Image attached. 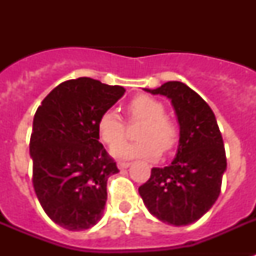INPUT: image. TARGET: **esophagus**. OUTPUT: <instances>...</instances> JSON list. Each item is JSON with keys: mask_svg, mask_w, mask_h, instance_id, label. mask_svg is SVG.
<instances>
[{"mask_svg": "<svg viewBox=\"0 0 256 256\" xmlns=\"http://www.w3.org/2000/svg\"><path fill=\"white\" fill-rule=\"evenodd\" d=\"M130 164H132L130 162H118V168H120V170H124V168H128Z\"/></svg>", "mask_w": 256, "mask_h": 256, "instance_id": "1", "label": "esophagus"}]
</instances>
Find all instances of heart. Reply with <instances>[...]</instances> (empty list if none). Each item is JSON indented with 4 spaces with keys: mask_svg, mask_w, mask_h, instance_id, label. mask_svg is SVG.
I'll use <instances>...</instances> for the list:
<instances>
[{
    "mask_svg": "<svg viewBox=\"0 0 256 256\" xmlns=\"http://www.w3.org/2000/svg\"><path fill=\"white\" fill-rule=\"evenodd\" d=\"M126 112L130 120H140L136 134L138 142L121 144L126 136L124 120L116 110H106L98 120V134L100 140L112 148V154L118 160L146 158L152 160L162 152H168L178 140V128L170 118L164 116V106L160 100L150 96H134L126 104Z\"/></svg>",
    "mask_w": 256,
    "mask_h": 256,
    "instance_id": "b5f03b06",
    "label": "heart"
}]
</instances>
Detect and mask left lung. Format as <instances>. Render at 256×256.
Masks as SVG:
<instances>
[{"mask_svg":"<svg viewBox=\"0 0 256 256\" xmlns=\"http://www.w3.org/2000/svg\"><path fill=\"white\" fill-rule=\"evenodd\" d=\"M144 90L171 100L179 144L171 164L152 168L138 191L150 214L168 224L186 226L202 218L219 196L227 168L222 134L206 100L183 82Z\"/></svg>","mask_w":256,"mask_h":256,"instance_id":"obj_1","label":"left lung"}]
</instances>
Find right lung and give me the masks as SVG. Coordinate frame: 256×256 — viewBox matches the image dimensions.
I'll use <instances>...</instances> for the list:
<instances>
[{
	"instance_id": "add662e5",
	"label": "right lung",
	"mask_w": 256,
	"mask_h": 256,
	"mask_svg": "<svg viewBox=\"0 0 256 256\" xmlns=\"http://www.w3.org/2000/svg\"><path fill=\"white\" fill-rule=\"evenodd\" d=\"M124 92L81 77L54 88L36 112L34 191L48 216L66 230H86L102 218L108 178L120 170L100 142L98 120Z\"/></svg>"
}]
</instances>
